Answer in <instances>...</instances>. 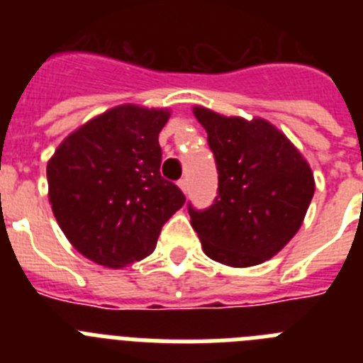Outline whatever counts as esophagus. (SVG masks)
<instances>
[{"mask_svg": "<svg viewBox=\"0 0 363 363\" xmlns=\"http://www.w3.org/2000/svg\"><path fill=\"white\" fill-rule=\"evenodd\" d=\"M178 187L182 189V191H184V192H187V191H189V179H187V178H182V179H179V182H178Z\"/></svg>", "mask_w": 363, "mask_h": 363, "instance_id": "1", "label": "esophagus"}]
</instances>
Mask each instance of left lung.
Returning <instances> with one entry per match:
<instances>
[{
    "label": "left lung",
    "instance_id": "obj_1",
    "mask_svg": "<svg viewBox=\"0 0 363 363\" xmlns=\"http://www.w3.org/2000/svg\"><path fill=\"white\" fill-rule=\"evenodd\" d=\"M216 160L218 196L203 211L189 203L203 252L251 267L280 252L300 229L314 194L309 163L262 118L247 121L194 107Z\"/></svg>",
    "mask_w": 363,
    "mask_h": 363
}]
</instances>
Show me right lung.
<instances>
[{
	"label": "right lung",
	"mask_w": 363,
	"mask_h": 363,
	"mask_svg": "<svg viewBox=\"0 0 363 363\" xmlns=\"http://www.w3.org/2000/svg\"><path fill=\"white\" fill-rule=\"evenodd\" d=\"M169 116L167 108L118 105L69 134L47 163L57 225L94 264L120 269L149 256L185 203L160 174L158 136Z\"/></svg>",
	"instance_id": "add662e5"
}]
</instances>
